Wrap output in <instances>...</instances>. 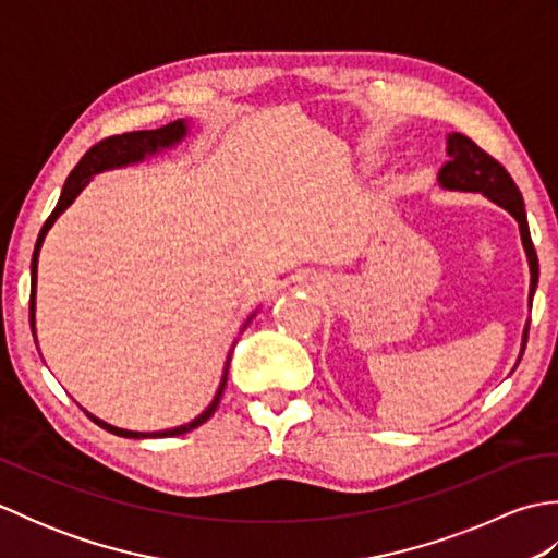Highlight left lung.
<instances>
[{"label":"left lung","instance_id":"obj_1","mask_svg":"<svg viewBox=\"0 0 558 558\" xmlns=\"http://www.w3.org/2000/svg\"><path fill=\"white\" fill-rule=\"evenodd\" d=\"M448 156L450 160L438 170V184L450 192H480L494 204L506 208L520 225V236H523V246L527 254L530 264V302L532 294H535L537 280H539V264H537V252L535 244H532L530 228H527V216H525V201L520 196V189L515 186L513 177L506 172L504 165L492 158L487 150H482L475 141L462 136V134H448ZM527 333L530 324L525 326L523 333V350H520V357H523L525 345H527Z\"/></svg>","mask_w":558,"mask_h":558}]
</instances>
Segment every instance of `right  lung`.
<instances>
[{
    "mask_svg": "<svg viewBox=\"0 0 558 558\" xmlns=\"http://www.w3.org/2000/svg\"><path fill=\"white\" fill-rule=\"evenodd\" d=\"M186 136V122L184 120H177L165 124L160 129H148V132H129V134H117V136H108L102 138L100 144L93 146L86 156L78 160V165L71 174L66 177L64 189H62V196H59L54 210L50 213V218L45 220L43 230L38 234V242H35V252H33V260H31V328H33V336H35V280H38V254H40V246L47 230L52 228L54 220L62 216V210H66V206H71V201H74L81 189L90 182L93 174L105 172V170H112V168H124V165H132V162H141L146 156H153V153H158L162 148H170L174 144H180V141ZM228 366H230V357L228 364H225V374H222V381L216 398H213L210 405L198 414L194 422H189L184 426H177V429H165V432H153V434H144V432H126V429H117V426L102 422L98 417H88L96 422L102 429H108L110 434L117 436H124V438H156V436H182L186 432L196 429V426L204 424L213 412L218 410V402L222 398V390L225 384H228Z\"/></svg>",
    "mask_w": 558,
    "mask_h": 558,
    "instance_id": "1",
    "label": "right lung"
}]
</instances>
